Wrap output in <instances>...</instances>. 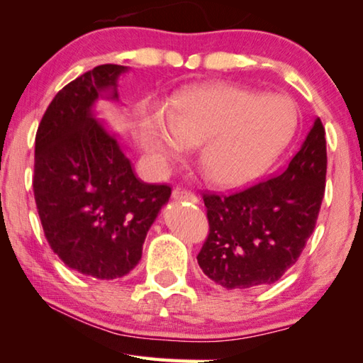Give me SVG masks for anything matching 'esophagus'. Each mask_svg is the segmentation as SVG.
<instances>
[{"label":"esophagus","instance_id":"obj_1","mask_svg":"<svg viewBox=\"0 0 363 363\" xmlns=\"http://www.w3.org/2000/svg\"><path fill=\"white\" fill-rule=\"evenodd\" d=\"M172 198L178 201V203H182V201H188V203H193V204L198 203V198H196L193 193L185 191V189H182V188L174 189V193H172Z\"/></svg>","mask_w":363,"mask_h":363}]
</instances>
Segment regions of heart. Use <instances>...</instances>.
<instances>
[{"instance_id":"1","label":"heart","mask_w":363,"mask_h":363,"mask_svg":"<svg viewBox=\"0 0 363 363\" xmlns=\"http://www.w3.org/2000/svg\"><path fill=\"white\" fill-rule=\"evenodd\" d=\"M298 127L294 106L281 96L213 85L178 96L169 116L141 121L138 140L156 169L169 167L199 145V165L212 183L245 186L272 167Z\"/></svg>"}]
</instances>
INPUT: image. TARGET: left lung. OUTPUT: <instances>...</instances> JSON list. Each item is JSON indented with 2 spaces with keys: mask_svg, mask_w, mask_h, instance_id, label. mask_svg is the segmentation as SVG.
Returning a JSON list of instances; mask_svg holds the SVG:
<instances>
[{
  "mask_svg": "<svg viewBox=\"0 0 363 363\" xmlns=\"http://www.w3.org/2000/svg\"><path fill=\"white\" fill-rule=\"evenodd\" d=\"M325 177V128L317 117L281 174L235 194H204L211 228L198 254L204 275L227 289L280 280L315 228Z\"/></svg>",
  "mask_w": 363,
  "mask_h": 363,
  "instance_id": "8db88e82",
  "label": "left lung"
}]
</instances>
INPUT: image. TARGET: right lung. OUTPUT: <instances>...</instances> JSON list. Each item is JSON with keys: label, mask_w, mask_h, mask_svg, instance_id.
Returning <instances> with one entry per match:
<instances>
[{"label": "right lung", "mask_w": 363, "mask_h": 363, "mask_svg": "<svg viewBox=\"0 0 363 363\" xmlns=\"http://www.w3.org/2000/svg\"><path fill=\"white\" fill-rule=\"evenodd\" d=\"M125 65L80 75L48 106L35 138L33 193L45 236L82 275L116 280L141 260L143 242L172 189L135 175L121 136L99 118L98 101L118 103Z\"/></svg>", "instance_id": "right-lung-1"}]
</instances>
